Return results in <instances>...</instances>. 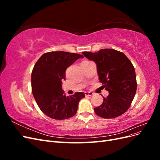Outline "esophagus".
<instances>
[{"label":"esophagus","mask_w":160,"mask_h":160,"mask_svg":"<svg viewBox=\"0 0 160 160\" xmlns=\"http://www.w3.org/2000/svg\"><path fill=\"white\" fill-rule=\"evenodd\" d=\"M85 96H92L93 95V93H91V92H85Z\"/></svg>","instance_id":"esophagus-1"}]
</instances>
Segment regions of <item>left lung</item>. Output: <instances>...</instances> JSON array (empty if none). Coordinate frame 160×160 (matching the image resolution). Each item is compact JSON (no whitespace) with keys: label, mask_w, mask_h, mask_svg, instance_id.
<instances>
[{"label":"left lung","mask_w":160,"mask_h":160,"mask_svg":"<svg viewBox=\"0 0 160 160\" xmlns=\"http://www.w3.org/2000/svg\"><path fill=\"white\" fill-rule=\"evenodd\" d=\"M82 53L95 62L99 81L109 92L107 98L103 97V103L94 108L95 113L104 119L122 115L130 107L137 90L136 75L132 62L122 52L111 49Z\"/></svg>","instance_id":"obj_1"}]
</instances>
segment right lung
Returning <instances> with one entry per match:
<instances>
[{
  "label": "right lung",
  "instance_id": "add662e5",
  "mask_svg": "<svg viewBox=\"0 0 160 160\" xmlns=\"http://www.w3.org/2000/svg\"><path fill=\"white\" fill-rule=\"evenodd\" d=\"M82 55L65 51H52L43 54L35 63L31 74L32 92L36 102L49 118L62 120L74 116L79 101L85 98L83 92L65 96L62 80L65 71Z\"/></svg>",
  "mask_w": 160,
  "mask_h": 160
}]
</instances>
